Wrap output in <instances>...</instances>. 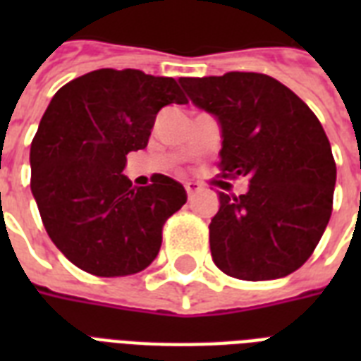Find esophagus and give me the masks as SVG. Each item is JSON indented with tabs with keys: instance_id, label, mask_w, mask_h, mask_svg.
Returning a JSON list of instances; mask_svg holds the SVG:
<instances>
[{
	"instance_id": "34e87169",
	"label": "esophagus",
	"mask_w": 361,
	"mask_h": 361,
	"mask_svg": "<svg viewBox=\"0 0 361 361\" xmlns=\"http://www.w3.org/2000/svg\"><path fill=\"white\" fill-rule=\"evenodd\" d=\"M198 189H200V185H198L197 181H187L185 183V191H187V197L189 198H191L192 195L198 191Z\"/></svg>"
}]
</instances>
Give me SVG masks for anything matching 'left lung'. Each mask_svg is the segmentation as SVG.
Segmentation results:
<instances>
[{
    "label": "left lung",
    "mask_w": 361,
    "mask_h": 361,
    "mask_svg": "<svg viewBox=\"0 0 361 361\" xmlns=\"http://www.w3.org/2000/svg\"><path fill=\"white\" fill-rule=\"evenodd\" d=\"M192 104L221 125L219 169L249 178V191L219 192L209 223L215 266L243 281L279 279L311 255L330 221L331 146L313 110L268 75L180 78Z\"/></svg>",
    "instance_id": "8db88e82"
}]
</instances>
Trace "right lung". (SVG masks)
I'll list each match as a JSON object with an SVG mask.
<instances>
[{"label":"right lung","instance_id":"obj_1","mask_svg":"<svg viewBox=\"0 0 361 361\" xmlns=\"http://www.w3.org/2000/svg\"><path fill=\"white\" fill-rule=\"evenodd\" d=\"M185 104L174 78L99 69L54 95L31 142V192L54 245L80 269L123 277L155 260L163 225L187 202L181 183L155 174L133 187L127 153L144 149L155 116Z\"/></svg>","mask_w":361,"mask_h":361}]
</instances>
